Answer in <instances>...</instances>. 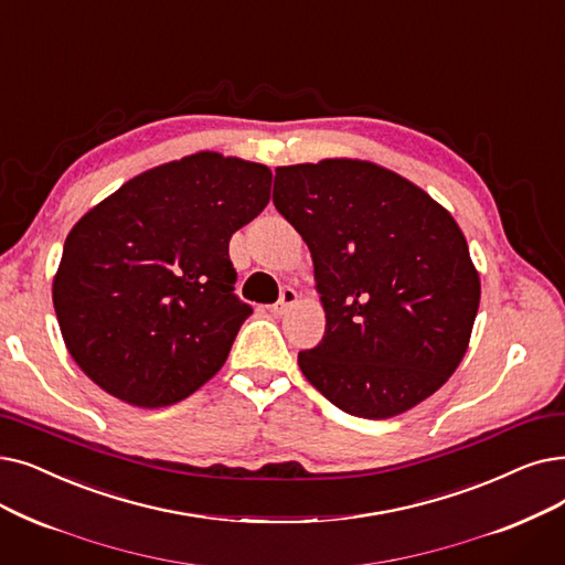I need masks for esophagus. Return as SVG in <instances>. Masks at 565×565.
Here are the masks:
<instances>
[{
  "label": "esophagus",
  "mask_w": 565,
  "mask_h": 565,
  "mask_svg": "<svg viewBox=\"0 0 565 565\" xmlns=\"http://www.w3.org/2000/svg\"><path fill=\"white\" fill-rule=\"evenodd\" d=\"M296 302H298V292L292 290V288H284L279 302H275L269 309H273L275 316H281V313H286L290 307H296Z\"/></svg>",
  "instance_id": "34e87169"
}]
</instances>
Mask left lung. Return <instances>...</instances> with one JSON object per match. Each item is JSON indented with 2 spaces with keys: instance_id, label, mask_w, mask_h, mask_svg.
I'll return each mask as SVG.
<instances>
[{
  "instance_id": "8db88e82",
  "label": "left lung",
  "mask_w": 565,
  "mask_h": 565,
  "mask_svg": "<svg viewBox=\"0 0 565 565\" xmlns=\"http://www.w3.org/2000/svg\"><path fill=\"white\" fill-rule=\"evenodd\" d=\"M273 201L307 242L326 309L321 343L298 355L307 381L366 420L431 397L469 349L480 305L452 214L360 159L281 166Z\"/></svg>"
}]
</instances>
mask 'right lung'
<instances>
[{
    "mask_svg": "<svg viewBox=\"0 0 565 565\" xmlns=\"http://www.w3.org/2000/svg\"><path fill=\"white\" fill-rule=\"evenodd\" d=\"M263 163L199 152L121 184L71 228L53 305L71 358L108 395L159 408L222 370L252 307L235 231L269 203Z\"/></svg>",
    "mask_w": 565,
    "mask_h": 565,
    "instance_id": "add662e5",
    "label": "right lung"
}]
</instances>
